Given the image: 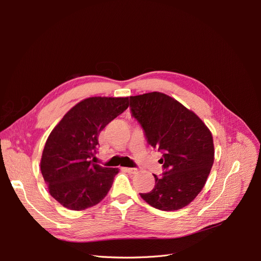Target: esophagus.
<instances>
[{"mask_svg":"<svg viewBox=\"0 0 261 261\" xmlns=\"http://www.w3.org/2000/svg\"><path fill=\"white\" fill-rule=\"evenodd\" d=\"M124 170L126 172L130 173V174H136V173H138V169L137 168H125Z\"/></svg>","mask_w":261,"mask_h":261,"instance_id":"1","label":"esophagus"}]
</instances>
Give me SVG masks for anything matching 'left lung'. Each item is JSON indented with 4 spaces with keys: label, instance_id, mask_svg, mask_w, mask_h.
Instances as JSON below:
<instances>
[{
    "label": "left lung",
    "instance_id": "left-lung-1",
    "mask_svg": "<svg viewBox=\"0 0 261 261\" xmlns=\"http://www.w3.org/2000/svg\"><path fill=\"white\" fill-rule=\"evenodd\" d=\"M129 108L147 143L162 152V176L153 175V189L140 197L159 210L184 208L201 192L211 171L215 147L210 130L194 112L161 92L129 97Z\"/></svg>",
    "mask_w": 261,
    "mask_h": 261
}]
</instances>
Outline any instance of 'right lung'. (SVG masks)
I'll return each mask as SVG.
<instances>
[{
	"mask_svg": "<svg viewBox=\"0 0 261 261\" xmlns=\"http://www.w3.org/2000/svg\"><path fill=\"white\" fill-rule=\"evenodd\" d=\"M128 108V98L92 97L81 101L51 132L40 168L50 195L63 207L85 210L99 203L111 188L116 168L90 159L101 130Z\"/></svg>",
	"mask_w": 261,
	"mask_h": 261,
	"instance_id": "add662e5",
	"label": "right lung"
}]
</instances>
